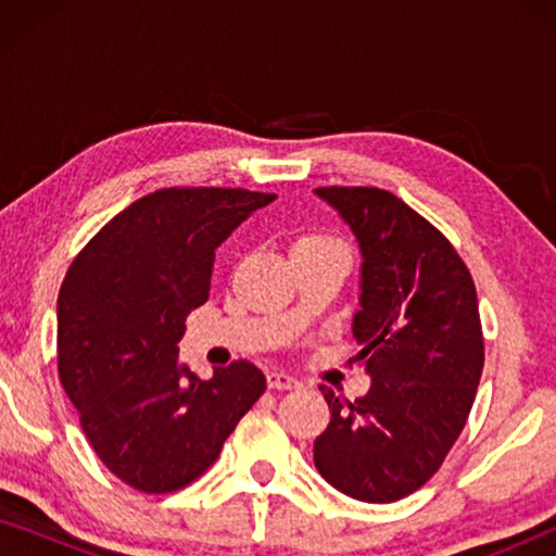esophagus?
<instances>
[{
  "mask_svg": "<svg viewBox=\"0 0 556 556\" xmlns=\"http://www.w3.org/2000/svg\"><path fill=\"white\" fill-rule=\"evenodd\" d=\"M268 387L270 390H293V387H299V379L283 369H273L268 371Z\"/></svg>",
  "mask_w": 556,
  "mask_h": 556,
  "instance_id": "34e87169",
  "label": "esophagus"
}]
</instances>
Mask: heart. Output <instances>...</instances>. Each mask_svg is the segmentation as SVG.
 <instances>
[{
	"mask_svg": "<svg viewBox=\"0 0 556 556\" xmlns=\"http://www.w3.org/2000/svg\"><path fill=\"white\" fill-rule=\"evenodd\" d=\"M331 245H341V242L337 238H329V235H321V232H306V235H299V238L293 240L291 253H301V250L331 248Z\"/></svg>",
	"mask_w": 556,
	"mask_h": 556,
	"instance_id": "heart-1",
	"label": "heart"
}]
</instances>
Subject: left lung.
Wrapping results in <instances>:
<instances>
[{
  "label": "left lung",
  "mask_w": 556,
  "mask_h": 556,
  "mask_svg": "<svg viewBox=\"0 0 556 556\" xmlns=\"http://www.w3.org/2000/svg\"><path fill=\"white\" fill-rule=\"evenodd\" d=\"M316 194L359 242L352 331L371 387L346 402L321 384L331 420L314 463L346 496L390 504L428 483L466 428L483 371L476 286L445 235L400 197L377 187Z\"/></svg>",
  "instance_id": "left-lung-1"
}]
</instances>
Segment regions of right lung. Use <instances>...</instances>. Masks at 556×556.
Here are the masks:
<instances>
[{
  "instance_id": "right-lung-1",
  "label": "right lung",
  "mask_w": 556,
  "mask_h": 556,
  "mask_svg": "<svg viewBox=\"0 0 556 556\" xmlns=\"http://www.w3.org/2000/svg\"><path fill=\"white\" fill-rule=\"evenodd\" d=\"M276 194L172 187L118 212L80 250L58 295V375L113 476L172 493L217 460L265 392L250 362L200 379L177 359L185 318L210 299L215 250Z\"/></svg>"
}]
</instances>
